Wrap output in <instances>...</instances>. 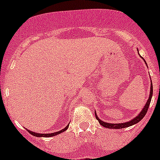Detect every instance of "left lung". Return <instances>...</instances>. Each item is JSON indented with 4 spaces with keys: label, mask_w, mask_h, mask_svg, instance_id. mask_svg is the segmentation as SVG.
<instances>
[{
    "label": "left lung",
    "mask_w": 160,
    "mask_h": 160,
    "mask_svg": "<svg viewBox=\"0 0 160 160\" xmlns=\"http://www.w3.org/2000/svg\"><path fill=\"white\" fill-rule=\"evenodd\" d=\"M137 51H138V49H137ZM139 54V53H138ZM140 56V55H139ZM143 59V58H142ZM144 60V59H143ZM145 63H146V61L144 60ZM147 64V63H146ZM152 94H153V86H152V80H151V87H150V94H149V98H148V101H147L146 104L144 106L143 108L142 109V111L139 112V114L135 116V118H132L131 120L128 121V122H121V123H110V122H105L104 121H102L98 117L97 114L95 112V117L97 118V120L98 121L100 124H101L102 127L106 128H109V129H121V128H128V127H131L132 125H135V124L138 123L140 120H142L143 118V117L145 116V114H147L148 112V107H149L150 105V102L152 101Z\"/></svg>",
    "instance_id": "left-lung-1"
}]
</instances>
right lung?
Returning <instances> with one entry per match:
<instances>
[{
    "label": "right lung",
    "mask_w": 160,
    "mask_h": 160,
    "mask_svg": "<svg viewBox=\"0 0 160 160\" xmlns=\"http://www.w3.org/2000/svg\"><path fill=\"white\" fill-rule=\"evenodd\" d=\"M69 124L66 126V128H63L62 130H61V131H56V132H53V133H49V134H39V133H35V132H33V131H31L28 129H26V130H27L28 132H29V134H31V135H33V136H35V137H53V136H55V135H59V134H61L62 132H64L65 131H66V130L68 129V128H69Z\"/></svg>",
    "instance_id": "1"
}]
</instances>
